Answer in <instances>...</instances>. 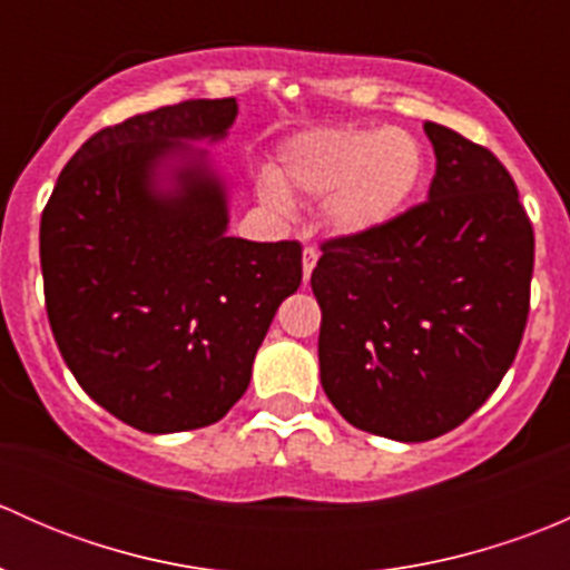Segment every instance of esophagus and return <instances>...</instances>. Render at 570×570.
Wrapping results in <instances>:
<instances>
[{"mask_svg": "<svg viewBox=\"0 0 570 570\" xmlns=\"http://www.w3.org/2000/svg\"><path fill=\"white\" fill-rule=\"evenodd\" d=\"M317 258H320V250L314 248V245H306V248H303V275H306V281H308V275H312Z\"/></svg>", "mask_w": 570, "mask_h": 570, "instance_id": "34e87169", "label": "esophagus"}]
</instances>
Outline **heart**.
<instances>
[{
    "instance_id": "obj_1",
    "label": "heart",
    "mask_w": 570,
    "mask_h": 570,
    "mask_svg": "<svg viewBox=\"0 0 570 570\" xmlns=\"http://www.w3.org/2000/svg\"><path fill=\"white\" fill-rule=\"evenodd\" d=\"M428 159L411 131L383 126H320L289 137L262 195L289 206V195L325 198V220L338 234L389 226L416 198Z\"/></svg>"
}]
</instances>
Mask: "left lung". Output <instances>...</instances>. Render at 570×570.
<instances>
[{
	"mask_svg": "<svg viewBox=\"0 0 570 570\" xmlns=\"http://www.w3.org/2000/svg\"><path fill=\"white\" fill-rule=\"evenodd\" d=\"M435 176L424 204L370 234L322 243L320 381L353 428L430 441L502 383L530 314L534 234L513 176L488 148L424 124Z\"/></svg>",
	"mask_w": 570,
	"mask_h": 570,
	"instance_id": "8db88e82",
	"label": "left lung"
}]
</instances>
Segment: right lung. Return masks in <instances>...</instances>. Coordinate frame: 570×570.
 <instances>
[{
  "label": "right lung",
  "mask_w": 570,
  "mask_h": 570,
  "mask_svg": "<svg viewBox=\"0 0 570 570\" xmlns=\"http://www.w3.org/2000/svg\"><path fill=\"white\" fill-rule=\"evenodd\" d=\"M234 99H189L96 131L40 217V269L62 361L142 433L215 424L303 281L295 239L226 237V187L187 140H220ZM170 167L177 187L159 190Z\"/></svg>",
  "instance_id": "add662e5"
}]
</instances>
